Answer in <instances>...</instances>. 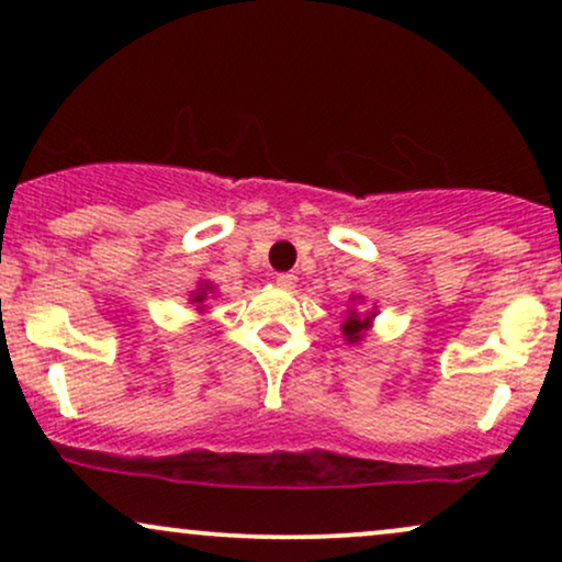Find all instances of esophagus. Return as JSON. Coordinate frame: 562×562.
Here are the masks:
<instances>
[{
    "label": "esophagus",
    "mask_w": 562,
    "mask_h": 562,
    "mask_svg": "<svg viewBox=\"0 0 562 562\" xmlns=\"http://www.w3.org/2000/svg\"><path fill=\"white\" fill-rule=\"evenodd\" d=\"M277 285H280L282 290H293L295 288V274H288V272L277 274Z\"/></svg>",
    "instance_id": "1"
}]
</instances>
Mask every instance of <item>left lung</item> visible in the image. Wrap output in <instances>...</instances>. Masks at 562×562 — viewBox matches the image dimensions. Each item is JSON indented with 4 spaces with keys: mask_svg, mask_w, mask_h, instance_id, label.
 Instances as JSON below:
<instances>
[{
    "mask_svg": "<svg viewBox=\"0 0 562 562\" xmlns=\"http://www.w3.org/2000/svg\"><path fill=\"white\" fill-rule=\"evenodd\" d=\"M364 327H367V319H359V317H357V312L348 314V319L344 322V335H346L348 344H353V340L362 338V330H364Z\"/></svg>",
    "mask_w": 562,
    "mask_h": 562,
    "instance_id": "left-lung-1",
    "label": "left lung"
}]
</instances>
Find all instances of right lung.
Here are the masks:
<instances>
[{
	"instance_id": "right-lung-1",
	"label": "right lung",
	"mask_w": 562,
	"mask_h": 562,
	"mask_svg": "<svg viewBox=\"0 0 562 562\" xmlns=\"http://www.w3.org/2000/svg\"><path fill=\"white\" fill-rule=\"evenodd\" d=\"M200 290H205V288H200ZM203 299H205V293H198L195 295V301H203Z\"/></svg>"
}]
</instances>
